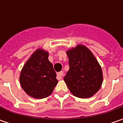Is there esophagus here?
<instances>
[{
    "label": "esophagus",
    "mask_w": 123,
    "mask_h": 123,
    "mask_svg": "<svg viewBox=\"0 0 123 123\" xmlns=\"http://www.w3.org/2000/svg\"><path fill=\"white\" fill-rule=\"evenodd\" d=\"M57 79H62V77H63V76H64V73L62 71V72H59V73L57 74Z\"/></svg>",
    "instance_id": "obj_1"
}]
</instances>
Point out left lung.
<instances>
[{"mask_svg":"<svg viewBox=\"0 0 123 123\" xmlns=\"http://www.w3.org/2000/svg\"><path fill=\"white\" fill-rule=\"evenodd\" d=\"M69 70L64 80L75 97L89 98L96 94L103 83L101 66L92 52L83 45L68 50Z\"/></svg>","mask_w":123,"mask_h":123,"instance_id":"1","label":"left lung"}]
</instances>
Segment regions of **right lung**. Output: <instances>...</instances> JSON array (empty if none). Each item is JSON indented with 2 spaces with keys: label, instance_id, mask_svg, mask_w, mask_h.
Returning a JSON list of instances; mask_svg holds the SVG:
<instances>
[{
  "label": "right lung",
  "instance_id": "obj_1",
  "mask_svg": "<svg viewBox=\"0 0 123 123\" xmlns=\"http://www.w3.org/2000/svg\"><path fill=\"white\" fill-rule=\"evenodd\" d=\"M49 53L43 49L36 50L22 69L20 82L30 97L44 98L51 94L58 81L53 64L48 59Z\"/></svg>",
  "mask_w": 123,
  "mask_h": 123
}]
</instances>
